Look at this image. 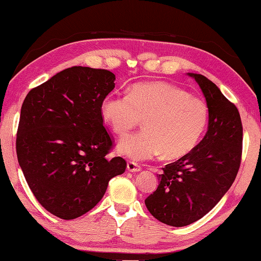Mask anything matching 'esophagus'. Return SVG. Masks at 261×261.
<instances>
[{"label":"esophagus","mask_w":261,"mask_h":261,"mask_svg":"<svg viewBox=\"0 0 261 261\" xmlns=\"http://www.w3.org/2000/svg\"><path fill=\"white\" fill-rule=\"evenodd\" d=\"M127 170L129 171V172H139V171H141V167L138 165V164H135L133 162H128L127 163Z\"/></svg>","instance_id":"1"}]
</instances>
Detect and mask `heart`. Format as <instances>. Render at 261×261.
<instances>
[{
    "mask_svg": "<svg viewBox=\"0 0 261 261\" xmlns=\"http://www.w3.org/2000/svg\"><path fill=\"white\" fill-rule=\"evenodd\" d=\"M105 122L117 135H124L144 119L145 129L127 135L117 151L135 162L163 155H187L204 133L208 106L201 97L167 82L132 85L127 95L109 94L101 103Z\"/></svg>",
    "mask_w": 261,
    "mask_h": 261,
    "instance_id": "obj_1",
    "label": "heart"
}]
</instances>
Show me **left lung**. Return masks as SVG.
<instances>
[{
    "mask_svg": "<svg viewBox=\"0 0 261 261\" xmlns=\"http://www.w3.org/2000/svg\"><path fill=\"white\" fill-rule=\"evenodd\" d=\"M195 78L209 112L208 130L187 155L163 169L156 190L145 199L160 222L184 227L208 214L235 180L241 163L242 123L237 107L208 78Z\"/></svg>",
    "mask_w": 261,
    "mask_h": 261,
    "instance_id": "8db88e82",
    "label": "left lung"
}]
</instances>
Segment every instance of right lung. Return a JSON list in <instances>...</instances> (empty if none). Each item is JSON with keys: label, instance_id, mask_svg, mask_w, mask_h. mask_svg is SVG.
<instances>
[{"label": "right lung", "instance_id": "obj_1", "mask_svg": "<svg viewBox=\"0 0 261 261\" xmlns=\"http://www.w3.org/2000/svg\"><path fill=\"white\" fill-rule=\"evenodd\" d=\"M114 81L108 70L72 66L32 89L21 107L19 165L38 202L63 220L94 208L127 167L121 156H106L113 141L101 103Z\"/></svg>", "mask_w": 261, "mask_h": 261}]
</instances>
